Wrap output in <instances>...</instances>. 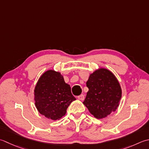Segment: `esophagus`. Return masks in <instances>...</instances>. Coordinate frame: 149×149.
Wrapping results in <instances>:
<instances>
[{"label": "esophagus", "mask_w": 149, "mask_h": 149, "mask_svg": "<svg viewBox=\"0 0 149 149\" xmlns=\"http://www.w3.org/2000/svg\"><path fill=\"white\" fill-rule=\"evenodd\" d=\"M77 98H78L79 100L83 101V100H84V95L83 94H81L80 95L77 96Z\"/></svg>", "instance_id": "obj_1"}]
</instances>
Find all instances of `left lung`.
Returning <instances> with one entry per match:
<instances>
[{
	"instance_id": "left-lung-1",
	"label": "left lung",
	"mask_w": 149,
	"mask_h": 149,
	"mask_svg": "<svg viewBox=\"0 0 149 149\" xmlns=\"http://www.w3.org/2000/svg\"><path fill=\"white\" fill-rule=\"evenodd\" d=\"M88 88L83 104L97 119L107 117L116 111L121 98V88L112 73L100 68L90 75L86 82Z\"/></svg>"
}]
</instances>
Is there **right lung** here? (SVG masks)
Here are the masks:
<instances>
[{
    "instance_id": "add662e5",
    "label": "right lung",
    "mask_w": 149,
    "mask_h": 149,
    "mask_svg": "<svg viewBox=\"0 0 149 149\" xmlns=\"http://www.w3.org/2000/svg\"><path fill=\"white\" fill-rule=\"evenodd\" d=\"M34 100L40 114L52 120H57L66 114L68 106L76 99L61 73L49 70L38 80Z\"/></svg>"
}]
</instances>
